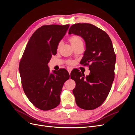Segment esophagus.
Wrapping results in <instances>:
<instances>
[{
    "label": "esophagus",
    "mask_w": 135,
    "mask_h": 135,
    "mask_svg": "<svg viewBox=\"0 0 135 135\" xmlns=\"http://www.w3.org/2000/svg\"><path fill=\"white\" fill-rule=\"evenodd\" d=\"M68 73H69V74H70L71 71V69H68Z\"/></svg>",
    "instance_id": "esophagus-1"
}]
</instances>
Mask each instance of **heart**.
Returning a JSON list of instances; mask_svg holds the SVG:
<instances>
[{"label": "heart", "instance_id": "b5f03b06", "mask_svg": "<svg viewBox=\"0 0 135 135\" xmlns=\"http://www.w3.org/2000/svg\"><path fill=\"white\" fill-rule=\"evenodd\" d=\"M69 41H70V42L71 43L72 46L73 47L78 46V45H79V44H83L82 40H81L80 37H79V36H76V35L73 36L71 38H69ZM61 44H62V42H60L58 44V48H60V47L61 46ZM69 63L71 64L72 62H71V61H69Z\"/></svg>", "mask_w": 135, "mask_h": 135}]
</instances>
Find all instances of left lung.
<instances>
[{
    "label": "left lung",
    "mask_w": 135,
    "mask_h": 135,
    "mask_svg": "<svg viewBox=\"0 0 135 135\" xmlns=\"http://www.w3.org/2000/svg\"><path fill=\"white\" fill-rule=\"evenodd\" d=\"M72 34L84 40L85 50L80 63L89 65L90 70L85 76L79 71L71 73L76 83L73 92L79 108L95 109L107 99L114 79L116 56L112 42L107 33L90 23L74 24L69 30V34Z\"/></svg>",
    "instance_id": "left-lung-1"
}]
</instances>
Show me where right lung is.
I'll use <instances>...</instances> for the list:
<instances>
[{"label": "right lung", "mask_w": 135, "mask_h": 135, "mask_svg": "<svg viewBox=\"0 0 135 135\" xmlns=\"http://www.w3.org/2000/svg\"><path fill=\"white\" fill-rule=\"evenodd\" d=\"M69 25H44L38 28L27 44L19 65L26 96L35 107L48 110L57 107L64 83L70 75L64 69L50 72L48 64L57 54L58 44Z\"/></svg>", "instance_id": "right-lung-1"}]
</instances>
